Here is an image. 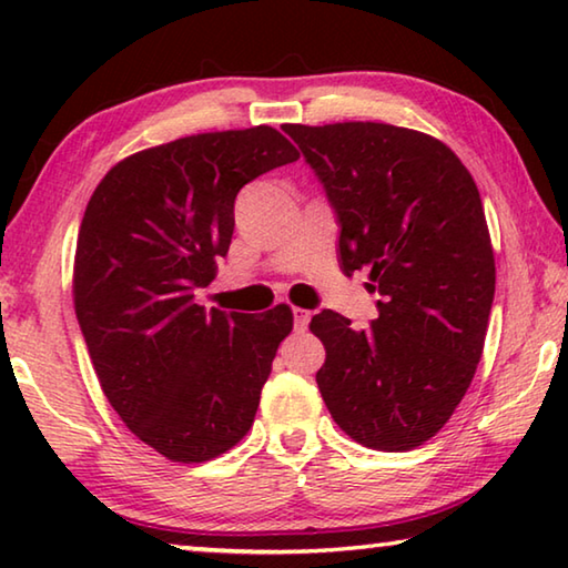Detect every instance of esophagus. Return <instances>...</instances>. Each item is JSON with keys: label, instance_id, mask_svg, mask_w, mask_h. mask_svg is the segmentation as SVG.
<instances>
[{"label": "esophagus", "instance_id": "esophagus-1", "mask_svg": "<svg viewBox=\"0 0 568 568\" xmlns=\"http://www.w3.org/2000/svg\"><path fill=\"white\" fill-rule=\"evenodd\" d=\"M293 321L295 331H305L307 323H311V311H305V307H293Z\"/></svg>", "mask_w": 568, "mask_h": 568}]
</instances>
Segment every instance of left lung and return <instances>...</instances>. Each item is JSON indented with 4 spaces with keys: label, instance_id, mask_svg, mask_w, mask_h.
Segmentation results:
<instances>
[{
    "label": "left lung",
    "instance_id": "left-lung-1",
    "mask_svg": "<svg viewBox=\"0 0 568 568\" xmlns=\"http://www.w3.org/2000/svg\"><path fill=\"white\" fill-rule=\"evenodd\" d=\"M341 223L345 275L368 271V331L313 315L315 373L333 420L358 444L398 454L454 416L484 353L496 263L470 172L444 142L383 122L285 124Z\"/></svg>",
    "mask_w": 568,
    "mask_h": 568
}]
</instances>
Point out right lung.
<instances>
[{
	"instance_id": "add662e5",
	"label": "right lung",
	"mask_w": 568,
	"mask_h": 568,
	"mask_svg": "<svg viewBox=\"0 0 568 568\" xmlns=\"http://www.w3.org/2000/svg\"><path fill=\"white\" fill-rule=\"evenodd\" d=\"M281 132H203L118 162L94 187L77 237L74 313L104 396L134 436L178 464L217 458L255 420L293 311H205L233 240L235 197L295 162Z\"/></svg>"
}]
</instances>
